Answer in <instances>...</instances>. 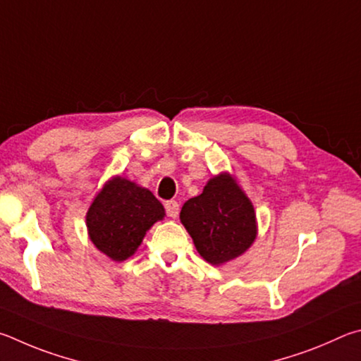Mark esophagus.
Instances as JSON below:
<instances>
[{"mask_svg": "<svg viewBox=\"0 0 361 361\" xmlns=\"http://www.w3.org/2000/svg\"><path fill=\"white\" fill-rule=\"evenodd\" d=\"M164 209H166V214L171 219H176L179 216V204H177V201L174 200H169L164 203Z\"/></svg>", "mask_w": 361, "mask_h": 361, "instance_id": "esophagus-1", "label": "esophagus"}]
</instances>
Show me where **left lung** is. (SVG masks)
<instances>
[{
    "mask_svg": "<svg viewBox=\"0 0 361 361\" xmlns=\"http://www.w3.org/2000/svg\"><path fill=\"white\" fill-rule=\"evenodd\" d=\"M180 222L198 254L217 267L243 255L257 238L252 201L228 173L212 177L203 193L182 206Z\"/></svg>",
    "mask_w": 361,
    "mask_h": 361,
    "instance_id": "8db88e82",
    "label": "left lung"
}]
</instances>
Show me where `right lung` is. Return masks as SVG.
I'll return each instance as SVG.
<instances>
[{"instance_id": "obj_1", "label": "right lung", "mask_w": 361, "mask_h": 361, "mask_svg": "<svg viewBox=\"0 0 361 361\" xmlns=\"http://www.w3.org/2000/svg\"><path fill=\"white\" fill-rule=\"evenodd\" d=\"M164 217L154 193L125 177L107 180L87 212V228L94 247L123 262L135 254L152 225Z\"/></svg>"}]
</instances>
